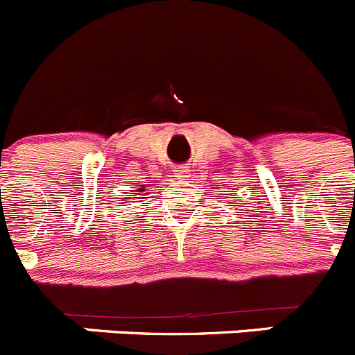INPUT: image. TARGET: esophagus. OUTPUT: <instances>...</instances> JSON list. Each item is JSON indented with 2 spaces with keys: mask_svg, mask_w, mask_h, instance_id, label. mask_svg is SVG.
I'll list each match as a JSON object with an SVG mask.
<instances>
[{
  "mask_svg": "<svg viewBox=\"0 0 355 355\" xmlns=\"http://www.w3.org/2000/svg\"><path fill=\"white\" fill-rule=\"evenodd\" d=\"M172 172H174L178 180H184V178H188V172H190V171H188V167L181 165V167H175Z\"/></svg>",
  "mask_w": 355,
  "mask_h": 355,
  "instance_id": "esophagus-1",
  "label": "esophagus"
}]
</instances>
